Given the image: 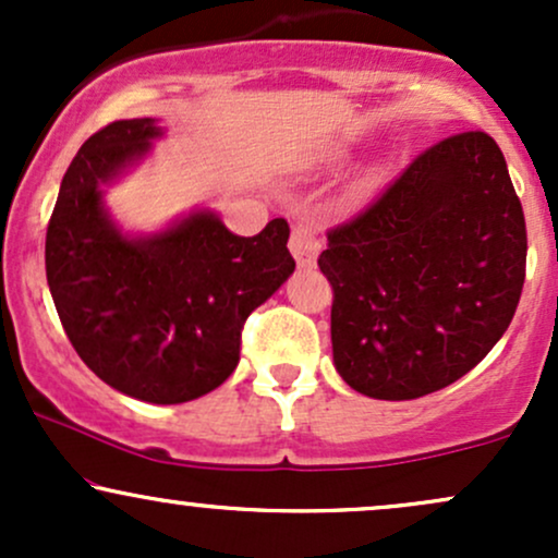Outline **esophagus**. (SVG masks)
I'll return each instance as SVG.
<instances>
[{"label":"esophagus","mask_w":558,"mask_h":558,"mask_svg":"<svg viewBox=\"0 0 558 558\" xmlns=\"http://www.w3.org/2000/svg\"><path fill=\"white\" fill-rule=\"evenodd\" d=\"M288 248H291L293 259L299 262V267H312L317 262L319 248V235L315 233V228L310 226H293L291 228V239H288Z\"/></svg>","instance_id":"34e87169"}]
</instances>
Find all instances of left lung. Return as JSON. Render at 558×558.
Masks as SVG:
<instances>
[{"label":"left lung","instance_id":"obj_1","mask_svg":"<svg viewBox=\"0 0 558 558\" xmlns=\"http://www.w3.org/2000/svg\"><path fill=\"white\" fill-rule=\"evenodd\" d=\"M527 228L498 144L453 133L328 230L338 375L369 399L451 386L498 343L524 286Z\"/></svg>","mask_w":558,"mask_h":558}]
</instances>
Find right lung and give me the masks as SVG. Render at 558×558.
<instances>
[{
    "instance_id": "right-lung-1",
    "label": "right lung",
    "mask_w": 558,
    "mask_h": 558,
    "mask_svg": "<svg viewBox=\"0 0 558 558\" xmlns=\"http://www.w3.org/2000/svg\"><path fill=\"white\" fill-rule=\"evenodd\" d=\"M159 136L151 118L96 131L62 178L47 228V283L70 343L96 377L149 403H183L228 380L246 317L293 272L288 222L252 239L196 213L155 239H125L99 183Z\"/></svg>"
}]
</instances>
